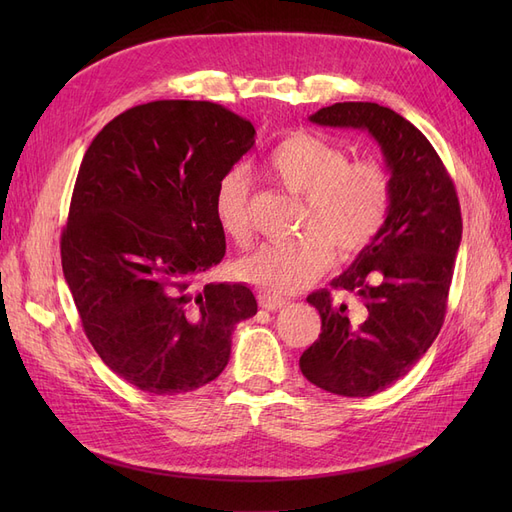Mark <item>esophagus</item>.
Masks as SVG:
<instances>
[{
	"label": "esophagus",
	"instance_id": "obj_1",
	"mask_svg": "<svg viewBox=\"0 0 512 512\" xmlns=\"http://www.w3.org/2000/svg\"><path fill=\"white\" fill-rule=\"evenodd\" d=\"M258 305L262 309H269V312H275V309L286 307L288 301L282 297H273V294H258Z\"/></svg>",
	"mask_w": 512,
	"mask_h": 512
}]
</instances>
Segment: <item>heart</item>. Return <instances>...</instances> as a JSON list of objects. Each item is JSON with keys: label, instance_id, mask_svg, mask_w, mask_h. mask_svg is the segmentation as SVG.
I'll return each mask as SVG.
<instances>
[{"label": "heart", "instance_id": "obj_1", "mask_svg": "<svg viewBox=\"0 0 512 512\" xmlns=\"http://www.w3.org/2000/svg\"><path fill=\"white\" fill-rule=\"evenodd\" d=\"M265 168L284 190L303 196L301 235L241 258L235 267L239 280L273 294L297 292L331 267L333 250L350 260L380 235L391 209V177L378 160H350L342 145L297 130L277 141ZM213 213L228 239L239 245L250 241L247 179L241 170H230L218 183Z\"/></svg>", "mask_w": 512, "mask_h": 512}]
</instances>
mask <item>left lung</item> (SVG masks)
Masks as SVG:
<instances>
[{"label": "left lung", "mask_w": 512, "mask_h": 512, "mask_svg": "<svg viewBox=\"0 0 512 512\" xmlns=\"http://www.w3.org/2000/svg\"><path fill=\"white\" fill-rule=\"evenodd\" d=\"M309 121L369 132L391 173V209L380 235L331 282L354 294L361 312L350 316L327 288L309 294L322 333L299 361L318 389L369 397L406 376L442 329L461 243L459 198L425 134L391 108L337 102Z\"/></svg>", "instance_id": "left-lung-1"}]
</instances>
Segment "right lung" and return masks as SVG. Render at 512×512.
I'll return each mask as SVG.
<instances>
[{
  "label": "right lung",
  "instance_id": "right-lung-1",
  "mask_svg": "<svg viewBox=\"0 0 512 512\" xmlns=\"http://www.w3.org/2000/svg\"><path fill=\"white\" fill-rule=\"evenodd\" d=\"M256 130L213 102L158 100L91 141L61 232V267L85 335L119 378L153 395L218 378L232 331L258 312L243 284H205L226 254L215 188Z\"/></svg>",
  "mask_w": 512,
  "mask_h": 512
}]
</instances>
